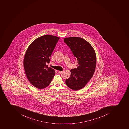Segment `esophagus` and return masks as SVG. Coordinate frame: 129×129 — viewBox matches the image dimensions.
<instances>
[{
    "label": "esophagus",
    "instance_id": "esophagus-1",
    "mask_svg": "<svg viewBox=\"0 0 129 129\" xmlns=\"http://www.w3.org/2000/svg\"><path fill=\"white\" fill-rule=\"evenodd\" d=\"M63 71H59V73L61 74L62 73H63Z\"/></svg>",
    "mask_w": 129,
    "mask_h": 129
}]
</instances>
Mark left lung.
Instances as JSON below:
<instances>
[{
	"instance_id": "left-lung-1",
	"label": "left lung",
	"mask_w": 129,
	"mask_h": 129,
	"mask_svg": "<svg viewBox=\"0 0 129 129\" xmlns=\"http://www.w3.org/2000/svg\"><path fill=\"white\" fill-rule=\"evenodd\" d=\"M64 42L77 59V67L71 70L70 78L66 80L68 87L78 90L85 86L94 73L96 63V55L91 45L81 37H68Z\"/></svg>"
}]
</instances>
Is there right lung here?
I'll use <instances>...</instances> for the list:
<instances>
[{
    "mask_svg": "<svg viewBox=\"0 0 129 129\" xmlns=\"http://www.w3.org/2000/svg\"><path fill=\"white\" fill-rule=\"evenodd\" d=\"M59 39L50 35H43L35 40L26 52L23 65L27 77L39 89L47 87L55 75L54 70L46 64L50 61L49 58Z\"/></svg>",
    "mask_w": 129,
    "mask_h": 129,
    "instance_id": "add662e5",
    "label": "right lung"
}]
</instances>
